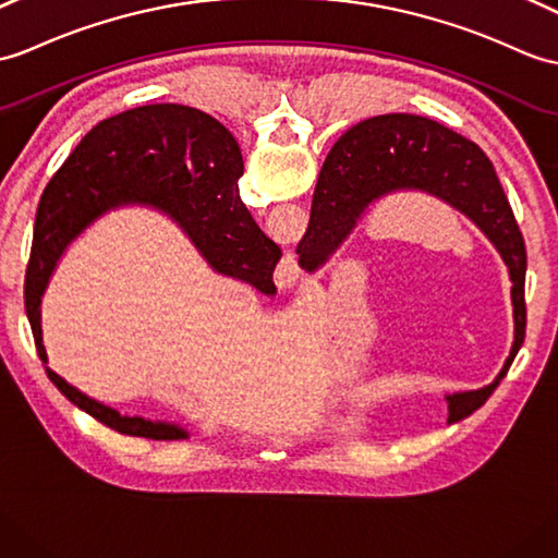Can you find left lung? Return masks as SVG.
I'll list each match as a JSON object with an SVG mask.
<instances>
[{
  "label": "left lung",
  "mask_w": 558,
  "mask_h": 558,
  "mask_svg": "<svg viewBox=\"0 0 558 558\" xmlns=\"http://www.w3.org/2000/svg\"><path fill=\"white\" fill-rule=\"evenodd\" d=\"M421 192L445 202L483 232L507 264L513 304V344L497 378L481 390L445 395L449 418L483 407L507 375L525 340V242L511 204L485 151L437 121L411 113L366 119L335 142L311 202V218L296 244L300 266L316 274L326 266L359 220L383 199Z\"/></svg>",
  "instance_id": "left-lung-1"
}]
</instances>
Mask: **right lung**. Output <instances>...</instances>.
Wrapping results in <instances>:
<instances>
[{"instance_id":"right-lung-1","label":"right lung","mask_w":558,"mask_h":558,"mask_svg":"<svg viewBox=\"0 0 558 558\" xmlns=\"http://www.w3.org/2000/svg\"><path fill=\"white\" fill-rule=\"evenodd\" d=\"M240 145L209 113L180 104H151L101 121L73 149L43 194L25 270V311L49 380L75 407L123 435L187 439L171 421L125 416L83 395L47 366L43 296L69 244L104 214L151 206L185 232L216 274L276 294L280 247L264 235L240 199Z\"/></svg>"}]
</instances>
